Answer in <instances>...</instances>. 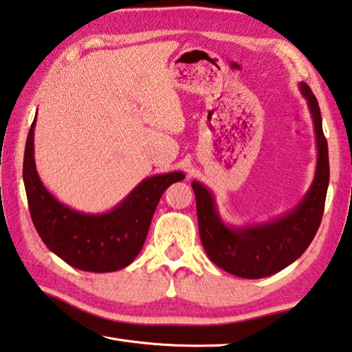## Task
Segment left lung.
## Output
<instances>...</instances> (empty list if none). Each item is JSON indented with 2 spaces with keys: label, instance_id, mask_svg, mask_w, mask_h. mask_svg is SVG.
I'll list each match as a JSON object with an SVG mask.
<instances>
[{
  "label": "left lung",
  "instance_id": "obj_1",
  "mask_svg": "<svg viewBox=\"0 0 352 352\" xmlns=\"http://www.w3.org/2000/svg\"><path fill=\"white\" fill-rule=\"evenodd\" d=\"M314 123L318 166L310 190L295 210L266 223L231 228L221 221L211 191L197 181L191 186L196 195L200 240L210 260L228 274L258 279L283 270L305 252L316 235L329 182L328 144L322 131L318 100L308 85L300 83Z\"/></svg>",
  "mask_w": 352,
  "mask_h": 352
}]
</instances>
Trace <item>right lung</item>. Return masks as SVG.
<instances>
[{"label": "right lung", "instance_id": "right-lung-1", "mask_svg": "<svg viewBox=\"0 0 352 352\" xmlns=\"http://www.w3.org/2000/svg\"><path fill=\"white\" fill-rule=\"evenodd\" d=\"M34 123L28 131L23 177L33 225L47 248L85 272H116L131 264L144 245L162 192L182 181V171L147 177L104 214H85L60 204L41 182L34 164Z\"/></svg>", "mask_w": 352, "mask_h": 352}]
</instances>
